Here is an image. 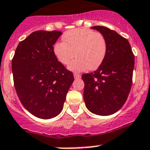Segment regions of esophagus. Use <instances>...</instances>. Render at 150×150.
Segmentation results:
<instances>
[{"label": "esophagus", "instance_id": "34e87169", "mask_svg": "<svg viewBox=\"0 0 150 150\" xmlns=\"http://www.w3.org/2000/svg\"><path fill=\"white\" fill-rule=\"evenodd\" d=\"M74 78H75V79H79L81 78V75H79V74H76V73H75V74H74Z\"/></svg>", "mask_w": 150, "mask_h": 150}]
</instances>
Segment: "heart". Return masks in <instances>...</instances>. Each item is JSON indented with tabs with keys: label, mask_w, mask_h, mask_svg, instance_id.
Masks as SVG:
<instances>
[{
	"label": "heart",
	"mask_w": 150,
	"mask_h": 150,
	"mask_svg": "<svg viewBox=\"0 0 150 150\" xmlns=\"http://www.w3.org/2000/svg\"><path fill=\"white\" fill-rule=\"evenodd\" d=\"M64 42H57L53 52L57 59L69 69L81 72L89 69L94 70L101 65L107 53L106 40L100 33L88 29H74L64 33Z\"/></svg>",
	"instance_id": "1"
}]
</instances>
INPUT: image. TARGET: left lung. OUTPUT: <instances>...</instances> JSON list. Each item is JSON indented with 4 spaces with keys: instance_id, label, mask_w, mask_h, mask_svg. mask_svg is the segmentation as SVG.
I'll use <instances>...</instances> for the list:
<instances>
[{
    "instance_id": "1",
    "label": "left lung",
    "mask_w": 150,
    "mask_h": 150,
    "mask_svg": "<svg viewBox=\"0 0 150 150\" xmlns=\"http://www.w3.org/2000/svg\"><path fill=\"white\" fill-rule=\"evenodd\" d=\"M104 36L107 53L94 72L83 74L84 100L91 113L100 116L113 114L125 104L130 91L134 55L128 40L114 30L102 26H92Z\"/></svg>"
}]
</instances>
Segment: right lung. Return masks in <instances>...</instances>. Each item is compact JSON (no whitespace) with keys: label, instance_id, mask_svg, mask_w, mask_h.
<instances>
[{"label":"right lung","instance_id":"add662e5","mask_svg":"<svg viewBox=\"0 0 150 150\" xmlns=\"http://www.w3.org/2000/svg\"><path fill=\"white\" fill-rule=\"evenodd\" d=\"M62 34L56 30L32 33L20 42L12 59L17 96L26 110L41 119L60 114L74 81L72 72L54 54V44Z\"/></svg>","mask_w":150,"mask_h":150}]
</instances>
